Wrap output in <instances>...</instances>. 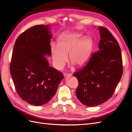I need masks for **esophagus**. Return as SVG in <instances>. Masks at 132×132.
<instances>
[{"instance_id": "34e87169", "label": "esophagus", "mask_w": 132, "mask_h": 132, "mask_svg": "<svg viewBox=\"0 0 132 132\" xmlns=\"http://www.w3.org/2000/svg\"><path fill=\"white\" fill-rule=\"evenodd\" d=\"M71 76V74L70 73H64V77L65 78H67V77H70Z\"/></svg>"}]
</instances>
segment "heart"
I'll use <instances>...</instances> for the list:
<instances>
[{
    "instance_id": "1",
    "label": "heart",
    "mask_w": 132,
    "mask_h": 132,
    "mask_svg": "<svg viewBox=\"0 0 132 132\" xmlns=\"http://www.w3.org/2000/svg\"><path fill=\"white\" fill-rule=\"evenodd\" d=\"M78 32H67L59 36L57 45L52 44L51 51L53 65L57 69H61L67 61L69 54V61L73 64L81 67L87 62L92 48V41Z\"/></svg>"
}]
</instances>
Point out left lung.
Returning <instances> with one entry per match:
<instances>
[{"mask_svg":"<svg viewBox=\"0 0 132 132\" xmlns=\"http://www.w3.org/2000/svg\"><path fill=\"white\" fill-rule=\"evenodd\" d=\"M101 39L98 51L86 65L73 75L78 80L76 95L82 104L96 106L107 101L114 94L123 74L121 48L107 28L98 27Z\"/></svg>","mask_w":132,"mask_h":132,"instance_id":"8db88e82","label":"left lung"}]
</instances>
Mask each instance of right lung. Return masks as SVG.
<instances>
[{
    "label": "right lung",
    "mask_w": 132,
    "mask_h": 132,
    "mask_svg": "<svg viewBox=\"0 0 132 132\" xmlns=\"http://www.w3.org/2000/svg\"><path fill=\"white\" fill-rule=\"evenodd\" d=\"M51 38L49 25H36L20 35L15 43L10 74L19 96L30 105L48 102L64 77L49 65L45 55L51 54Z\"/></svg>",
    "instance_id": "1"
}]
</instances>
